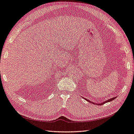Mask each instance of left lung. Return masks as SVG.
I'll use <instances>...</instances> for the list:
<instances>
[{
	"label": "left lung",
	"instance_id": "obj_1",
	"mask_svg": "<svg viewBox=\"0 0 134 134\" xmlns=\"http://www.w3.org/2000/svg\"><path fill=\"white\" fill-rule=\"evenodd\" d=\"M115 98H116V97H114V98H113L110 99H109V100H106V101H105V102H103V103H100V104H99V105H102V104H104V103H107V102H111V101H112V100H113ZM85 100H87V101H88V102H91L92 103H93V104H94L93 102H91L90 100H88L87 99H85Z\"/></svg>",
	"mask_w": 134,
	"mask_h": 134
}]
</instances>
